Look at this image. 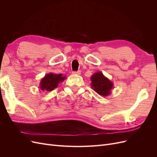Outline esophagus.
<instances>
[{
  "label": "esophagus",
  "mask_w": 157,
  "mask_h": 157,
  "mask_svg": "<svg viewBox=\"0 0 157 157\" xmlns=\"http://www.w3.org/2000/svg\"><path fill=\"white\" fill-rule=\"evenodd\" d=\"M81 72H80V71H73V75H80Z\"/></svg>",
  "instance_id": "34e87169"
}]
</instances>
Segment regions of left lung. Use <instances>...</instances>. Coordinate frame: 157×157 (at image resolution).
<instances>
[{
  "instance_id": "obj_1",
  "label": "left lung",
  "mask_w": 157,
  "mask_h": 157,
  "mask_svg": "<svg viewBox=\"0 0 157 157\" xmlns=\"http://www.w3.org/2000/svg\"><path fill=\"white\" fill-rule=\"evenodd\" d=\"M91 88L95 92L101 96H108L111 94L113 88V82L105 77L100 72L95 73L91 76Z\"/></svg>"
}]
</instances>
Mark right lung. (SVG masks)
Instances as JSON below:
<instances>
[{"label": "right lung", "mask_w": 157, "mask_h": 157, "mask_svg": "<svg viewBox=\"0 0 157 157\" xmlns=\"http://www.w3.org/2000/svg\"><path fill=\"white\" fill-rule=\"evenodd\" d=\"M66 78L62 74L48 73L40 80L39 88L43 92H51L58 86V84Z\"/></svg>", "instance_id": "right-lung-1"}]
</instances>
